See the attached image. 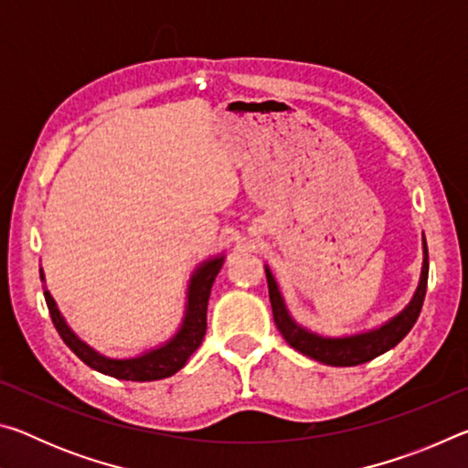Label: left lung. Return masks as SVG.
Instances as JSON below:
<instances>
[{"mask_svg":"<svg viewBox=\"0 0 468 468\" xmlns=\"http://www.w3.org/2000/svg\"><path fill=\"white\" fill-rule=\"evenodd\" d=\"M423 250H425V260H423V272H421V282H419V289L415 292L413 301L400 315H396L386 326L371 330L367 335L359 336H346V338H322L315 336L312 332L299 328L295 322L289 318L287 310H284L282 297L279 292V287L272 279L271 271H266V281H268V295H271V305H272V315L274 324L282 338L287 340L295 351L307 355L320 363H326V366L335 367H351V366H361V363H367L376 359L378 355L390 351L405 338L410 328L415 326V322L421 314L425 292H427V274H430V260H427V243L423 239Z\"/></svg>","mask_w":468,"mask_h":468,"instance_id":"1","label":"left lung"}]
</instances>
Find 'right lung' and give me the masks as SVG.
<instances>
[{
	"label": "right lung",
	"instance_id": "1",
	"mask_svg": "<svg viewBox=\"0 0 468 468\" xmlns=\"http://www.w3.org/2000/svg\"><path fill=\"white\" fill-rule=\"evenodd\" d=\"M220 266H223V258L210 260V262H206L204 266L197 268V272L192 279V284H189L187 314H186L184 326H181L176 338L169 340L167 345L156 348L153 353L142 355V357H136V359H107L97 351H92L89 345H84L82 340L66 326V322H63L58 305H55L53 297L49 295V291H45V301H47V307H49L55 330L59 332L63 343L72 348L86 366L117 379L154 382V379H163L177 374V371L186 366L189 355L202 345L204 335H206V310H208L210 289L220 271Z\"/></svg>",
	"mask_w": 468,
	"mask_h": 468
}]
</instances>
